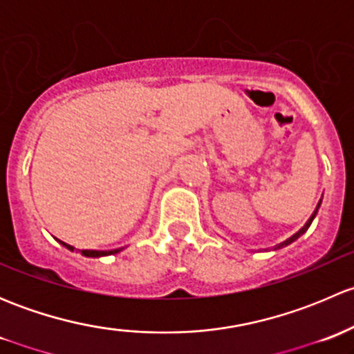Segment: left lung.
<instances>
[{
  "label": "left lung",
  "instance_id": "1",
  "mask_svg": "<svg viewBox=\"0 0 354 354\" xmlns=\"http://www.w3.org/2000/svg\"><path fill=\"white\" fill-rule=\"evenodd\" d=\"M319 207H320V203H319V205H317L315 212H313V214H312V217H310V219H308V221H306V224H305V226H303V227H301V230H299V231H298V233H295V234H292V236H291V238H288V240H286V241H283V243H279V245H277V246H276V248H274V250H277V248H283V246H288L289 243H292V241H295V240H298V238H299V236H301V234H303V233H305V231H306V230H308V227H310V224H312V221H313V217H315V214H317V210H319Z\"/></svg>",
  "mask_w": 354,
  "mask_h": 354
}]
</instances>
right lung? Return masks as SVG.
Instances as JSON below:
<instances>
[{
    "instance_id": "1",
    "label": "right lung",
    "mask_w": 354,
    "mask_h": 354,
    "mask_svg": "<svg viewBox=\"0 0 354 354\" xmlns=\"http://www.w3.org/2000/svg\"><path fill=\"white\" fill-rule=\"evenodd\" d=\"M59 243H62L63 246H66L68 250H73V246L63 243V241H59ZM118 252H121V248L109 250V252H99V250H82V255H85V257H104V255H113V253H118Z\"/></svg>"
}]
</instances>
